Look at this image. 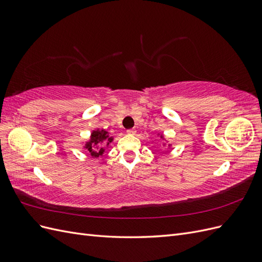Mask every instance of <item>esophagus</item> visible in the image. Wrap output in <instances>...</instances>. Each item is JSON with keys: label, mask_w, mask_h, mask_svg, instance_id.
<instances>
[{"label": "esophagus", "mask_w": 262, "mask_h": 262, "mask_svg": "<svg viewBox=\"0 0 262 262\" xmlns=\"http://www.w3.org/2000/svg\"><path fill=\"white\" fill-rule=\"evenodd\" d=\"M136 130H134V129H129V130H126V133H128V134H130V136H134V134H136Z\"/></svg>", "instance_id": "34e87169"}]
</instances>
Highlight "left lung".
I'll return each instance as SVG.
<instances>
[{
  "instance_id": "obj_1",
  "label": "left lung",
  "mask_w": 262,
  "mask_h": 262,
  "mask_svg": "<svg viewBox=\"0 0 262 262\" xmlns=\"http://www.w3.org/2000/svg\"><path fill=\"white\" fill-rule=\"evenodd\" d=\"M161 138H163V136H161Z\"/></svg>"
}]
</instances>
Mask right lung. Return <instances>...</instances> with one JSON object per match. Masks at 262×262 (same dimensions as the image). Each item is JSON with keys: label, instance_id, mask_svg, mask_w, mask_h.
<instances>
[{"label": "right lung", "instance_id": "right-lung-1", "mask_svg": "<svg viewBox=\"0 0 262 262\" xmlns=\"http://www.w3.org/2000/svg\"><path fill=\"white\" fill-rule=\"evenodd\" d=\"M113 141V138L108 136V132L105 130H94L91 134V140L85 144V148L89 150L93 157H98L104 154L105 144H109Z\"/></svg>", "mask_w": 262, "mask_h": 262}]
</instances>
